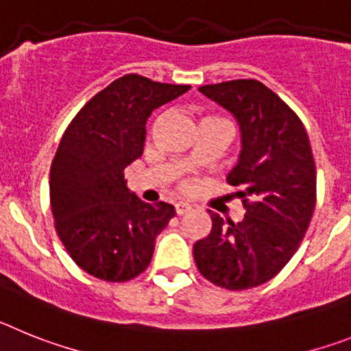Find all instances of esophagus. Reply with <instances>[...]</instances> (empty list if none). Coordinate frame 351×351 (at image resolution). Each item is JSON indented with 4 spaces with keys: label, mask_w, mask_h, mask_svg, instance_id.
<instances>
[{
    "label": "esophagus",
    "mask_w": 351,
    "mask_h": 351,
    "mask_svg": "<svg viewBox=\"0 0 351 351\" xmlns=\"http://www.w3.org/2000/svg\"><path fill=\"white\" fill-rule=\"evenodd\" d=\"M175 212H176V215H185V213L193 212V206L187 205V203H176Z\"/></svg>",
    "instance_id": "obj_1"
}]
</instances>
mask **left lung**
<instances>
[{"mask_svg": "<svg viewBox=\"0 0 351 351\" xmlns=\"http://www.w3.org/2000/svg\"><path fill=\"white\" fill-rule=\"evenodd\" d=\"M199 91L233 112L242 154L226 182L237 189L240 222L210 212L212 231L194 243L201 276L231 291L281 272L300 247L316 205V166L297 112L256 79L205 84Z\"/></svg>", "mask_w": 351, "mask_h": 351, "instance_id": "1", "label": "left lung"}]
</instances>
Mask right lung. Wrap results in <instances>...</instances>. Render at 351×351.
Here are the masks:
<instances>
[{
	"label": "right lung",
	"mask_w": 351,
	"mask_h": 351,
	"mask_svg": "<svg viewBox=\"0 0 351 351\" xmlns=\"http://www.w3.org/2000/svg\"><path fill=\"white\" fill-rule=\"evenodd\" d=\"M189 88L127 74L91 97L63 132L49 175L51 210L66 252L90 276L125 282L150 265L175 208L139 199L123 171L141 157L152 111Z\"/></svg>",
	"instance_id": "add662e5"
}]
</instances>
